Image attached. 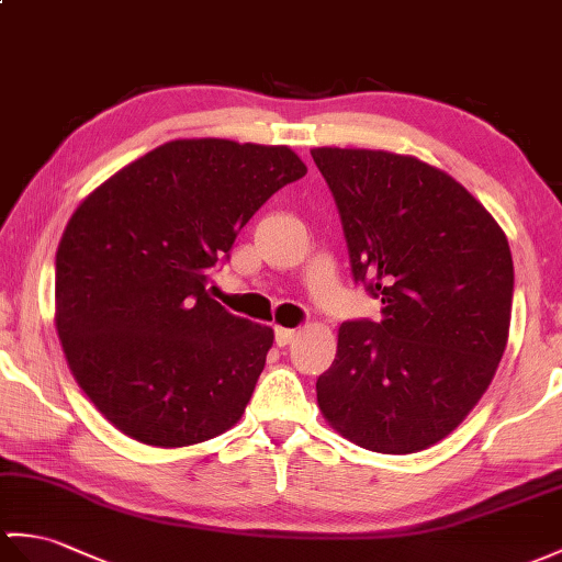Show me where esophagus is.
Wrapping results in <instances>:
<instances>
[{
	"label": "esophagus",
	"mask_w": 562,
	"mask_h": 562,
	"mask_svg": "<svg viewBox=\"0 0 562 562\" xmlns=\"http://www.w3.org/2000/svg\"><path fill=\"white\" fill-rule=\"evenodd\" d=\"M296 337V330H290V328H276V342L278 347H286Z\"/></svg>",
	"instance_id": "obj_1"
}]
</instances>
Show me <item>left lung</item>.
Returning a JSON list of instances; mask_svg holds the SVG:
<instances>
[{
    "label": "left lung",
    "mask_w": 562,
    "mask_h": 562,
    "mask_svg": "<svg viewBox=\"0 0 562 562\" xmlns=\"http://www.w3.org/2000/svg\"><path fill=\"white\" fill-rule=\"evenodd\" d=\"M340 211L355 282L381 321H347L318 383L328 424L383 454L452 434L507 345L515 270L505 232L460 181L412 155L313 148Z\"/></svg>",
    "instance_id": "obj_1"
}]
</instances>
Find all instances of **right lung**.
Listing matches in <instances>:
<instances>
[{
    "mask_svg": "<svg viewBox=\"0 0 562 562\" xmlns=\"http://www.w3.org/2000/svg\"><path fill=\"white\" fill-rule=\"evenodd\" d=\"M306 175L286 146L179 138L83 199L57 249L69 369L124 436L187 448L241 419L272 328L207 294V270L272 193Z\"/></svg>",
    "mask_w": 562,
    "mask_h": 562,
    "instance_id": "obj_1",
    "label": "right lung"
}]
</instances>
